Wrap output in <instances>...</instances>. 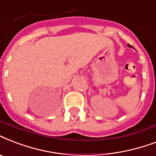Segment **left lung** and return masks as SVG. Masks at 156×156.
<instances>
[{"mask_svg": "<svg viewBox=\"0 0 156 156\" xmlns=\"http://www.w3.org/2000/svg\"><path fill=\"white\" fill-rule=\"evenodd\" d=\"M128 46H129V47H131V46H130V45H129H129H128Z\"/></svg>", "mask_w": 156, "mask_h": 156, "instance_id": "obj_1", "label": "left lung"}]
</instances>
